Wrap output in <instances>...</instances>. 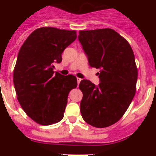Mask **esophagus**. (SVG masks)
Returning <instances> with one entry per match:
<instances>
[{"mask_svg": "<svg viewBox=\"0 0 156 156\" xmlns=\"http://www.w3.org/2000/svg\"><path fill=\"white\" fill-rule=\"evenodd\" d=\"M81 78H77V81H78V84H79V83L81 82Z\"/></svg>", "mask_w": 156, "mask_h": 156, "instance_id": "obj_1", "label": "esophagus"}]
</instances>
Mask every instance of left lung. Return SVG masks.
I'll list each match as a JSON object with an SVG mask.
<instances>
[{
	"label": "left lung",
	"instance_id": "obj_1",
	"mask_svg": "<svg viewBox=\"0 0 156 156\" xmlns=\"http://www.w3.org/2000/svg\"><path fill=\"white\" fill-rule=\"evenodd\" d=\"M78 40L90 66L100 69L98 86L86 79L80 83L81 115L92 126L108 127L120 120L136 93L138 73L133 50L111 29L80 31Z\"/></svg>",
	"mask_w": 156,
	"mask_h": 156
}]
</instances>
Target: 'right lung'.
I'll list each match as a JSON object with an SVG mask.
<instances>
[{"label": "right lung", "mask_w": 156, "mask_h": 156, "mask_svg": "<svg viewBox=\"0 0 156 156\" xmlns=\"http://www.w3.org/2000/svg\"><path fill=\"white\" fill-rule=\"evenodd\" d=\"M75 31L43 27L34 30L20 48L13 71L17 100L29 118L41 125L62 119L69 93L77 87L74 75L53 72L54 63L76 39Z\"/></svg>", "instance_id": "right-lung-1"}]
</instances>
